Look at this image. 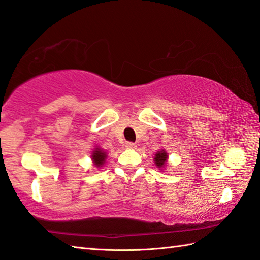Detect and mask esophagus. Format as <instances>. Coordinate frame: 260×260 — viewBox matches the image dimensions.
Wrapping results in <instances>:
<instances>
[{
	"mask_svg": "<svg viewBox=\"0 0 260 260\" xmlns=\"http://www.w3.org/2000/svg\"><path fill=\"white\" fill-rule=\"evenodd\" d=\"M125 147L128 148V149H135L136 148V144L133 143V142H127L125 144Z\"/></svg>",
	"mask_w": 260,
	"mask_h": 260,
	"instance_id": "34e87169",
	"label": "esophagus"
}]
</instances>
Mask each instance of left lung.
Wrapping results in <instances>:
<instances>
[{"instance_id": "left-lung-1", "label": "left lung", "mask_w": 260, "mask_h": 260, "mask_svg": "<svg viewBox=\"0 0 260 260\" xmlns=\"http://www.w3.org/2000/svg\"><path fill=\"white\" fill-rule=\"evenodd\" d=\"M155 164L156 166H157L158 168L162 167L165 165V161L167 159V153L165 152V150H160V152H158L157 154L155 155Z\"/></svg>"}]
</instances>
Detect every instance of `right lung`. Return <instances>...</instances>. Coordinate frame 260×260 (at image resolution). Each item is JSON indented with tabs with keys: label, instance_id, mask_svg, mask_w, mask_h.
Here are the masks:
<instances>
[{
	"label": "right lung",
	"instance_id": "add662e5",
	"mask_svg": "<svg viewBox=\"0 0 260 260\" xmlns=\"http://www.w3.org/2000/svg\"><path fill=\"white\" fill-rule=\"evenodd\" d=\"M92 157L94 160V164L98 167H100L104 164V160L106 158V154H105V152H103V150L98 148L96 150H94Z\"/></svg>",
	"mask_w": 260,
	"mask_h": 260
}]
</instances>
